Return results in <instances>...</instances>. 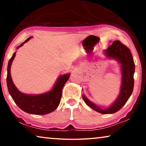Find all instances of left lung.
<instances>
[{"label": "left lung", "instance_id": "1", "mask_svg": "<svg viewBox=\"0 0 146 146\" xmlns=\"http://www.w3.org/2000/svg\"><path fill=\"white\" fill-rule=\"evenodd\" d=\"M106 56L109 59L117 60L120 64L121 86L120 93L114 102L110 107L103 109L96 105L86 97L82 98L85 103L93 110L102 114H113L122 108L131 95L134 88V78L135 66L131 53L127 47L123 45L119 40H115L109 48L104 50Z\"/></svg>", "mask_w": 146, "mask_h": 146}]
</instances>
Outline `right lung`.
<instances>
[{"instance_id":"add662e5","label":"right lung","mask_w":146,"mask_h":146,"mask_svg":"<svg viewBox=\"0 0 146 146\" xmlns=\"http://www.w3.org/2000/svg\"><path fill=\"white\" fill-rule=\"evenodd\" d=\"M33 36L27 38L16 49L21 48ZM16 52L17 51L13 54V56L9 60L6 78L8 90L14 102L19 108L29 114L46 115L53 111L57 108L60 104L62 88L66 82L68 80L70 73H66L59 76L52 90L48 92L38 95H29L23 93L17 88L11 76V66L12 62L16 55Z\"/></svg>"}]
</instances>
